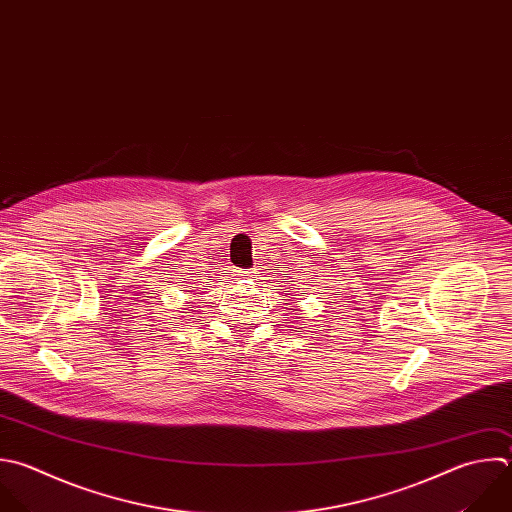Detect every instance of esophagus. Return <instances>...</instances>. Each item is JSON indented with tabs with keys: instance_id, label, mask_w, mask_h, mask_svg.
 Returning <instances> with one entry per match:
<instances>
[{
	"instance_id": "1",
	"label": "esophagus",
	"mask_w": 512,
	"mask_h": 512,
	"mask_svg": "<svg viewBox=\"0 0 512 512\" xmlns=\"http://www.w3.org/2000/svg\"><path fill=\"white\" fill-rule=\"evenodd\" d=\"M258 272L256 270H236V276L238 278H242V280H246V278H254Z\"/></svg>"
}]
</instances>
